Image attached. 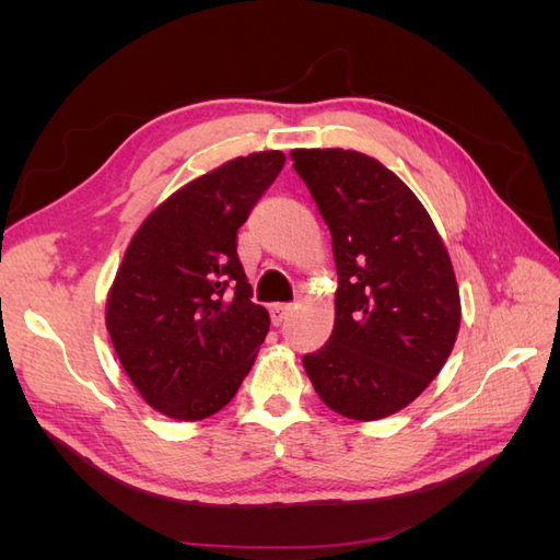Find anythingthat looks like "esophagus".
Listing matches in <instances>:
<instances>
[{
  "mask_svg": "<svg viewBox=\"0 0 560 560\" xmlns=\"http://www.w3.org/2000/svg\"><path fill=\"white\" fill-rule=\"evenodd\" d=\"M292 303H273V306H270V322H273L276 327H280L282 322L287 319V315L292 313Z\"/></svg>",
  "mask_w": 560,
  "mask_h": 560,
  "instance_id": "esophagus-1",
  "label": "esophagus"
}]
</instances>
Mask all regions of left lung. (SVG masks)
Segmentation results:
<instances>
[{
    "mask_svg": "<svg viewBox=\"0 0 560 560\" xmlns=\"http://www.w3.org/2000/svg\"><path fill=\"white\" fill-rule=\"evenodd\" d=\"M331 233L338 273L329 341L303 354L319 399L352 420L409 406L453 350L460 292L428 210L383 163L350 149H294Z\"/></svg>",
    "mask_w": 560,
    "mask_h": 560,
    "instance_id": "1",
    "label": "left lung"
}]
</instances>
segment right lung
<instances>
[{"instance_id":"right-lung-1","label":"right lung","mask_w":560,"mask_h":560,"mask_svg":"<svg viewBox=\"0 0 560 560\" xmlns=\"http://www.w3.org/2000/svg\"><path fill=\"white\" fill-rule=\"evenodd\" d=\"M284 165L282 151L238 156L151 212L107 299V331L142 399L202 420L233 399L270 327L238 259V229Z\"/></svg>"}]
</instances>
